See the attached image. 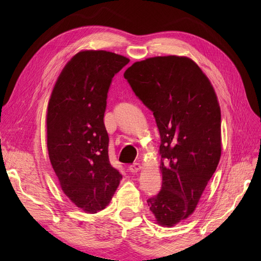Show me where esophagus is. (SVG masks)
Segmentation results:
<instances>
[{
	"instance_id": "obj_1",
	"label": "esophagus",
	"mask_w": 261,
	"mask_h": 261,
	"mask_svg": "<svg viewBox=\"0 0 261 261\" xmlns=\"http://www.w3.org/2000/svg\"><path fill=\"white\" fill-rule=\"evenodd\" d=\"M140 169H141V165L139 163H134V164H130L128 167V170L132 173H137Z\"/></svg>"
}]
</instances>
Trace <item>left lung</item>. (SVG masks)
<instances>
[{"label": "left lung", "mask_w": 261, "mask_h": 261, "mask_svg": "<svg viewBox=\"0 0 261 261\" xmlns=\"http://www.w3.org/2000/svg\"><path fill=\"white\" fill-rule=\"evenodd\" d=\"M160 133L162 186L147 200L156 222L173 226L194 212L221 156V111L207 76L185 57H155L125 70Z\"/></svg>", "instance_id": "obj_1"}]
</instances>
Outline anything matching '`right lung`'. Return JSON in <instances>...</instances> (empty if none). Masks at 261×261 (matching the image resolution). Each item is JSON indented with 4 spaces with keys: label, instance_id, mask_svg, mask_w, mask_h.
Here are the masks:
<instances>
[{
    "label": "right lung",
    "instance_id": "add662e5",
    "mask_svg": "<svg viewBox=\"0 0 261 261\" xmlns=\"http://www.w3.org/2000/svg\"><path fill=\"white\" fill-rule=\"evenodd\" d=\"M129 60L82 51L63 68L46 114L48 151L62 191L88 213L105 209L122 178L109 159L103 117L112 78Z\"/></svg>",
    "mask_w": 261,
    "mask_h": 261
}]
</instances>
